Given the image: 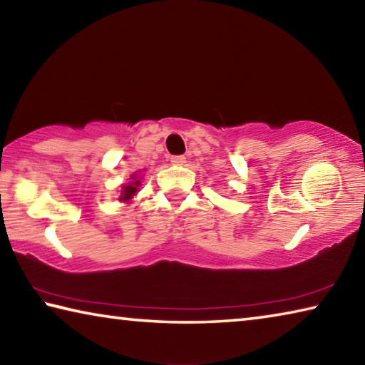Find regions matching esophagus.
I'll return each instance as SVG.
<instances>
[{
  "label": "esophagus",
  "mask_w": 365,
  "mask_h": 365,
  "mask_svg": "<svg viewBox=\"0 0 365 365\" xmlns=\"http://www.w3.org/2000/svg\"><path fill=\"white\" fill-rule=\"evenodd\" d=\"M170 163L175 164V165H183L185 163H187V158H185V156H172Z\"/></svg>",
  "instance_id": "esophagus-1"
}]
</instances>
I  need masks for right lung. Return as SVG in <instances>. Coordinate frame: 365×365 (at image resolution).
I'll return each instance as SVG.
<instances>
[{
	"mask_svg": "<svg viewBox=\"0 0 365 365\" xmlns=\"http://www.w3.org/2000/svg\"><path fill=\"white\" fill-rule=\"evenodd\" d=\"M138 185H140V180H137V177H133V182L123 185V187H122V193H120V200H122V201L130 200V197H132L135 193H137Z\"/></svg>",
	"mask_w": 365,
	"mask_h": 365,
	"instance_id": "obj_1",
	"label": "right lung"
}]
</instances>
